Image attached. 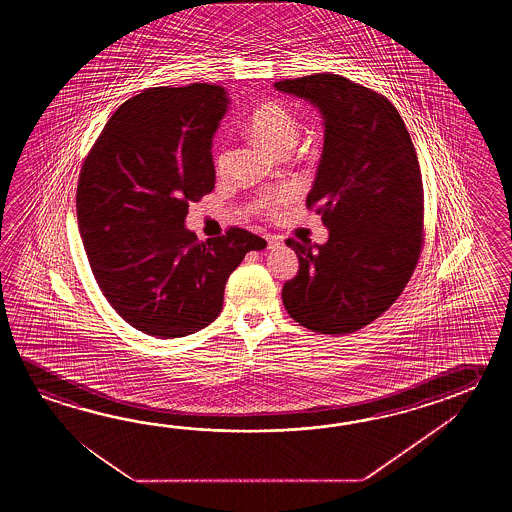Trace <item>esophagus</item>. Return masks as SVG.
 I'll return each instance as SVG.
<instances>
[{
  "mask_svg": "<svg viewBox=\"0 0 512 512\" xmlns=\"http://www.w3.org/2000/svg\"><path fill=\"white\" fill-rule=\"evenodd\" d=\"M265 240H267V249H278L282 245V240L278 236H272V234H267Z\"/></svg>",
  "mask_w": 512,
  "mask_h": 512,
  "instance_id": "34e87169",
  "label": "esophagus"
}]
</instances>
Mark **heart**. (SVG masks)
<instances>
[{
    "label": "heart",
    "mask_w": 512,
    "mask_h": 512,
    "mask_svg": "<svg viewBox=\"0 0 512 512\" xmlns=\"http://www.w3.org/2000/svg\"><path fill=\"white\" fill-rule=\"evenodd\" d=\"M249 130L256 139L271 146L274 152L287 153L293 148L300 133H302V122L287 102L283 100H267L254 109L249 117ZM230 159H232V148L227 142L219 144L216 152V172L225 174L229 170ZM293 190L282 188L274 190L258 201V208L267 216H274L282 205L291 201Z\"/></svg>",
    "instance_id": "obj_1"
}]
</instances>
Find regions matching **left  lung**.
Masks as SVG:
<instances>
[{
    "label": "left lung",
    "instance_id": "1",
    "mask_svg": "<svg viewBox=\"0 0 512 512\" xmlns=\"http://www.w3.org/2000/svg\"><path fill=\"white\" fill-rule=\"evenodd\" d=\"M274 87L311 100L326 126L305 205L322 216L329 240L285 241L300 267L283 285V305L316 333H355L392 307L423 251L425 192L414 142L388 98L349 78L318 73Z\"/></svg>",
    "mask_w": 512,
    "mask_h": 512
}]
</instances>
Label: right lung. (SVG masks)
<instances>
[{"instance_id": "add662e5", "label": "right lung", "mask_w": 512, "mask_h": 512, "mask_svg": "<svg viewBox=\"0 0 512 512\" xmlns=\"http://www.w3.org/2000/svg\"><path fill=\"white\" fill-rule=\"evenodd\" d=\"M212 84L148 87L106 122L78 175V229L109 305L157 338L192 335L216 320L245 254L267 241L240 227L199 241L188 205L216 183L212 137L227 111Z\"/></svg>"}]
</instances>
